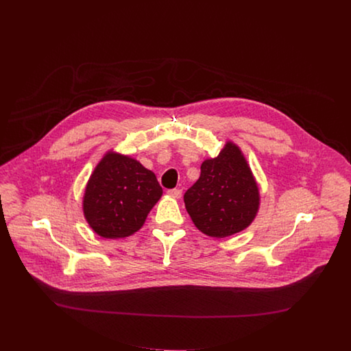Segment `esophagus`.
<instances>
[{"label": "esophagus", "mask_w": 351, "mask_h": 351, "mask_svg": "<svg viewBox=\"0 0 351 351\" xmlns=\"http://www.w3.org/2000/svg\"><path fill=\"white\" fill-rule=\"evenodd\" d=\"M167 193L173 197V199H179L182 196V189L180 188H173V189H168Z\"/></svg>", "instance_id": "34e87169"}]
</instances>
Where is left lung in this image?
Masks as SVG:
<instances>
[{
    "instance_id": "1",
    "label": "left lung",
    "mask_w": 351,
    "mask_h": 351,
    "mask_svg": "<svg viewBox=\"0 0 351 351\" xmlns=\"http://www.w3.org/2000/svg\"><path fill=\"white\" fill-rule=\"evenodd\" d=\"M186 212L206 236L224 239L254 220L260 192L241 149L227 142L220 154L202 165L199 180L184 193Z\"/></svg>"
}]
</instances>
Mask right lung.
I'll use <instances>...</instances> for the list:
<instances>
[{
  "instance_id": "obj_1",
  "label": "right lung",
  "mask_w": 351,
  "mask_h": 351,
  "mask_svg": "<svg viewBox=\"0 0 351 351\" xmlns=\"http://www.w3.org/2000/svg\"><path fill=\"white\" fill-rule=\"evenodd\" d=\"M162 195L152 171L131 156L108 151L87 182L83 215L101 237H128L143 227Z\"/></svg>"
}]
</instances>
